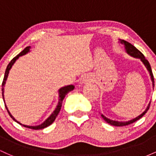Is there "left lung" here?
<instances>
[{"label": "left lung", "instance_id": "1", "mask_svg": "<svg viewBox=\"0 0 156 156\" xmlns=\"http://www.w3.org/2000/svg\"><path fill=\"white\" fill-rule=\"evenodd\" d=\"M120 42L122 44H124L125 51H126V52L128 53V54H129L130 55H131V56L135 57V58H140L141 62H143V64H144V66H145L147 69L148 72H149V73H150V77H151L152 82H153V86L154 87V77H153V72H152L151 67H150V64L149 63V62H148V61L146 59L145 57L144 56V55H143L142 53H141V52L139 51L136 48L134 47L133 44H131L130 43H129V42H127V41H125V40H120ZM150 103H151V102H150ZM150 103H149V105H148L147 108H146V110L144 111V112H143L142 114H141V115H139V117H136L135 119H131V120L128 121V122H118V121L112 120V119H109L107 117H105L104 115H103V114H101V117L103 118V119H104V120L106 122H108V124H110L112 125H114V126H119V127L125 126V125H128L131 124V123L135 122L136 121L139 120L140 118L142 117L143 116H144V114H145L147 112V111L149 110L150 106Z\"/></svg>", "mask_w": 156, "mask_h": 156}]
</instances>
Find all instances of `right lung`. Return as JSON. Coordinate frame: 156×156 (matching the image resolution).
<instances>
[{
    "instance_id": "right-lung-1",
    "label": "right lung",
    "mask_w": 156,
    "mask_h": 156,
    "mask_svg": "<svg viewBox=\"0 0 156 156\" xmlns=\"http://www.w3.org/2000/svg\"><path fill=\"white\" fill-rule=\"evenodd\" d=\"M30 48L31 47L30 46H28V47H26L25 48L23 51L21 52V53H20L18 55H16L15 58H13V59H12L11 62L9 63L8 66H7L6 69V72H5V75H4V78H3V83H2V95H3V101H4V103H5V101H4V97H3V92H4V85L5 83H6V80L7 79V77H8V75H9V70L10 69L12 68V65H13L14 63L16 62V60L17 59V58H19L20 56H21V55H23L25 54H26L27 53H28V51H29ZM75 87L73 85H69V86H67V87H62V88H61L59 90H58V92H59V101H58V104L57 105L56 108L55 109L54 112H53V114H51V116H50L47 119H46L45 121L42 124L39 125H37V126H28V125H22L20 122H17L15 118L13 117V116L12 115V114H10V112H9L8 108H7L6 104H5V106H6V108L7 110V112H8L9 114V116L11 117H12V119H13V120H15V122H17V123H19L20 125H22L23 126L26 127V128H31V129H34V130H39V129H43V128H46V127L49 126L50 125H51L52 123L55 120V119L56 118L57 115L58 114V113H59L60 110H61V108H62V101H63L64 98H65L66 94H67L68 92H71V91H73V89H74Z\"/></svg>"
}]
</instances>
